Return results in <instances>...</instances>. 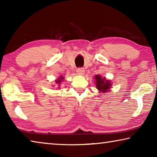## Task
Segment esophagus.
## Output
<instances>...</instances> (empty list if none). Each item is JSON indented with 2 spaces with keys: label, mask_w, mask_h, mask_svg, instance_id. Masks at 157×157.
<instances>
[{
  "label": "esophagus",
  "mask_w": 157,
  "mask_h": 157,
  "mask_svg": "<svg viewBox=\"0 0 157 157\" xmlns=\"http://www.w3.org/2000/svg\"><path fill=\"white\" fill-rule=\"evenodd\" d=\"M77 73L78 75H83L84 74V69L83 68H79L77 69Z\"/></svg>",
  "instance_id": "esophagus-1"
}]
</instances>
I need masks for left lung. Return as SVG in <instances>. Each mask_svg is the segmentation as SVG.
<instances>
[{
	"label": "left lung",
	"mask_w": 157,
	"mask_h": 157,
	"mask_svg": "<svg viewBox=\"0 0 157 157\" xmlns=\"http://www.w3.org/2000/svg\"><path fill=\"white\" fill-rule=\"evenodd\" d=\"M95 85L96 88L99 90L100 92L105 93L109 91L111 86V82L105 78H102L100 75H96L95 76Z\"/></svg>",
	"instance_id": "8db88e82"
}]
</instances>
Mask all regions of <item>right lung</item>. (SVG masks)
Here are the masks:
<instances>
[{
    "mask_svg": "<svg viewBox=\"0 0 157 157\" xmlns=\"http://www.w3.org/2000/svg\"><path fill=\"white\" fill-rule=\"evenodd\" d=\"M63 79L64 78H63V76H60L59 78L55 80V83L57 84V86H59V85L61 84V82H62V81L63 80Z\"/></svg>",
    "mask_w": 157,
    "mask_h": 157,
    "instance_id": "right-lung-1",
    "label": "right lung"
}]
</instances>
